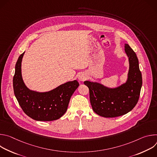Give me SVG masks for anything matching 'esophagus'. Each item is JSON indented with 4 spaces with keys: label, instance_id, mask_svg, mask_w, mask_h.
Instances as JSON below:
<instances>
[{
    "label": "esophagus",
    "instance_id": "1",
    "mask_svg": "<svg viewBox=\"0 0 157 157\" xmlns=\"http://www.w3.org/2000/svg\"><path fill=\"white\" fill-rule=\"evenodd\" d=\"M78 78L79 81H84L87 79V75L84 73H80L78 75Z\"/></svg>",
    "mask_w": 157,
    "mask_h": 157
}]
</instances>
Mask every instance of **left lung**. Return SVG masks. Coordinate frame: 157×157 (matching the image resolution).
<instances>
[{
  "label": "left lung",
  "instance_id": "obj_1",
  "mask_svg": "<svg viewBox=\"0 0 157 157\" xmlns=\"http://www.w3.org/2000/svg\"><path fill=\"white\" fill-rule=\"evenodd\" d=\"M124 48L129 64L125 82L109 87L96 81L84 82L89 88L93 109L100 116L116 117L124 115L131 111L139 101L142 85L139 59L128 44H124Z\"/></svg>",
  "mask_w": 157,
  "mask_h": 157
}]
</instances>
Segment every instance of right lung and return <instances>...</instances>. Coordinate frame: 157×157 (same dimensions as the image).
Listing matches in <instances>:
<instances>
[{"instance_id":"add662e5","label":"right lung","mask_w":157,"mask_h":157,"mask_svg":"<svg viewBox=\"0 0 157 157\" xmlns=\"http://www.w3.org/2000/svg\"><path fill=\"white\" fill-rule=\"evenodd\" d=\"M24 53L18 58L13 78L14 94L19 105L28 116L35 121H52L59 119L66 112L79 82L76 80L68 81L47 92L31 90L24 83L21 75Z\"/></svg>"}]
</instances>
